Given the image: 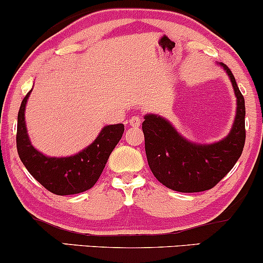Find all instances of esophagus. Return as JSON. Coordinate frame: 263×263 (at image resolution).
Listing matches in <instances>:
<instances>
[{
  "label": "esophagus",
  "instance_id": "1",
  "mask_svg": "<svg viewBox=\"0 0 263 263\" xmlns=\"http://www.w3.org/2000/svg\"><path fill=\"white\" fill-rule=\"evenodd\" d=\"M128 122H129V125L132 126V127H138V126H140L141 122H142V117L138 116V115H134V116H132L131 119L128 120Z\"/></svg>",
  "mask_w": 263,
  "mask_h": 263
}]
</instances>
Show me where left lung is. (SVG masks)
Returning <instances> with one entry per match:
<instances>
[{
  "label": "left lung",
  "mask_w": 263,
  "mask_h": 263,
  "mask_svg": "<svg viewBox=\"0 0 263 263\" xmlns=\"http://www.w3.org/2000/svg\"><path fill=\"white\" fill-rule=\"evenodd\" d=\"M230 77L237 110L234 126L224 140L213 144H194L184 140L168 121L147 115L142 122L144 148L148 165L158 182L180 193L209 190L232 170L245 146V100L234 74L222 64Z\"/></svg>",
  "instance_id": "left-lung-1"
}]
</instances>
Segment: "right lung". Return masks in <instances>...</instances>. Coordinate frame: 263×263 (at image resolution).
<instances>
[{
  "label": "right lung",
  "mask_w": 263,
  "mask_h": 263,
  "mask_svg": "<svg viewBox=\"0 0 263 263\" xmlns=\"http://www.w3.org/2000/svg\"><path fill=\"white\" fill-rule=\"evenodd\" d=\"M29 91L18 111L17 151L21 161L31 176L45 189L57 195H71L92 188L100 178L108 157L121 140L125 126L110 125L102 128L100 135L87 148L78 155L64 158L45 157L29 142L25 122V108Z\"/></svg>",
  "instance_id": "add662e5"
}]
</instances>
